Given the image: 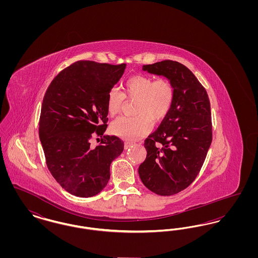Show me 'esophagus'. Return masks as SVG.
<instances>
[{
	"instance_id": "esophagus-1",
	"label": "esophagus",
	"mask_w": 258,
	"mask_h": 258,
	"mask_svg": "<svg viewBox=\"0 0 258 258\" xmlns=\"http://www.w3.org/2000/svg\"><path fill=\"white\" fill-rule=\"evenodd\" d=\"M134 144L133 143H131V142H124V149L125 150H127L128 148L132 147Z\"/></svg>"
}]
</instances>
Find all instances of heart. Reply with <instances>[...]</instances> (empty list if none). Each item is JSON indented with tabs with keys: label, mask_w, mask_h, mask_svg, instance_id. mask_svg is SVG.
I'll use <instances>...</instances> for the list:
<instances>
[{
	"label": "heart",
	"mask_w": 258,
	"mask_h": 258,
	"mask_svg": "<svg viewBox=\"0 0 258 258\" xmlns=\"http://www.w3.org/2000/svg\"><path fill=\"white\" fill-rule=\"evenodd\" d=\"M175 90L167 78H154L146 75H135L128 78L123 86L122 94L116 89L108 93L106 109L110 117L118 115L123 99L136 101V117H121L111 123V133L127 140H136L148 135L152 123H160L171 110Z\"/></svg>",
	"instance_id": "heart-1"
}]
</instances>
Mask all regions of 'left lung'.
Segmentation results:
<instances>
[{"instance_id":"left-lung-1","label":"left lung","mask_w":258,"mask_h":258,"mask_svg":"<svg viewBox=\"0 0 258 258\" xmlns=\"http://www.w3.org/2000/svg\"><path fill=\"white\" fill-rule=\"evenodd\" d=\"M149 74L166 77L174 86L171 110L145 139L147 156L138 173L151 191L169 197L191 184L212 143L208 94L185 66L171 60L143 66Z\"/></svg>"}]
</instances>
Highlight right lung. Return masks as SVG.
<instances>
[{
    "label": "right lung",
    "mask_w": 258,
    "mask_h": 258,
    "mask_svg": "<svg viewBox=\"0 0 258 258\" xmlns=\"http://www.w3.org/2000/svg\"><path fill=\"white\" fill-rule=\"evenodd\" d=\"M125 63L75 61L50 83L39 118V139L55 180L71 195L99 194L110 178V164L123 150L117 136L103 135L107 127L106 100L120 80ZM94 135L101 144L90 146Z\"/></svg>",
    "instance_id": "right-lung-1"
}]
</instances>
